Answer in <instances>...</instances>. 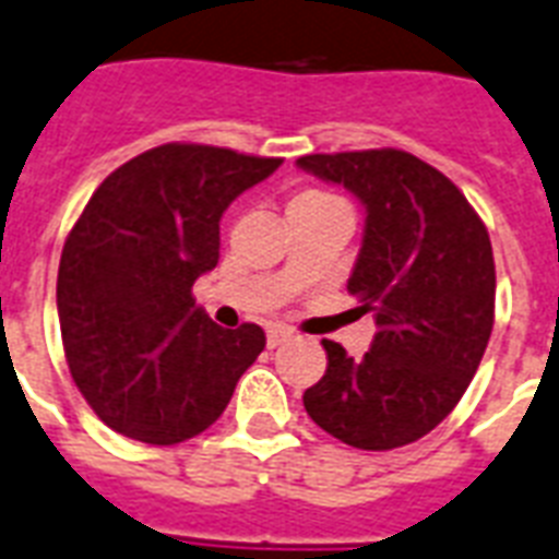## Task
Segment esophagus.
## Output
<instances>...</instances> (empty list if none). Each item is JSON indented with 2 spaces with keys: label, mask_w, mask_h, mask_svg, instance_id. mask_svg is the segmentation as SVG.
Instances as JSON below:
<instances>
[{
  "label": "esophagus",
  "mask_w": 559,
  "mask_h": 559,
  "mask_svg": "<svg viewBox=\"0 0 559 559\" xmlns=\"http://www.w3.org/2000/svg\"><path fill=\"white\" fill-rule=\"evenodd\" d=\"M285 341H292V332L285 326H271L267 329V347L274 349L280 347V344H285Z\"/></svg>",
  "instance_id": "1"
}]
</instances>
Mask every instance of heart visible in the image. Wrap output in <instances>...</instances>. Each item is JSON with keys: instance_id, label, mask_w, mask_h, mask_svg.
<instances>
[{"instance_id": "heart-1", "label": "heart", "mask_w": 559, "mask_h": 559, "mask_svg": "<svg viewBox=\"0 0 559 559\" xmlns=\"http://www.w3.org/2000/svg\"><path fill=\"white\" fill-rule=\"evenodd\" d=\"M294 201H332V194H326V192H320V189H306V192H300V194H294Z\"/></svg>"}]
</instances>
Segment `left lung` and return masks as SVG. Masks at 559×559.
Here are the masks:
<instances>
[{
	"mask_svg": "<svg viewBox=\"0 0 559 559\" xmlns=\"http://www.w3.org/2000/svg\"><path fill=\"white\" fill-rule=\"evenodd\" d=\"M297 168L365 206L347 292L373 311L361 358L323 341L326 373L302 405L341 443L384 452L440 426L481 365L496 309L487 227L461 189L408 151L309 154Z\"/></svg>",
	"mask_w": 559,
	"mask_h": 559,
	"instance_id": "1",
	"label": "left lung"
}]
</instances>
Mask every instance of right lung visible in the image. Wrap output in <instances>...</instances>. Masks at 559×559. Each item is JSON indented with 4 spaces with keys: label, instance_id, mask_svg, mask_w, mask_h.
I'll use <instances>...</instances> for the list:
<instances>
[{
    "label": "right lung",
    "instance_id": "1",
    "mask_svg": "<svg viewBox=\"0 0 559 559\" xmlns=\"http://www.w3.org/2000/svg\"><path fill=\"white\" fill-rule=\"evenodd\" d=\"M280 166L168 142L95 189L60 253L58 318L78 391L114 431L151 445L201 435L265 349L257 323L215 326L192 285L218 265L224 210Z\"/></svg>",
    "mask_w": 559,
    "mask_h": 559
}]
</instances>
